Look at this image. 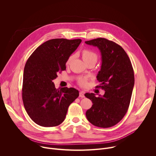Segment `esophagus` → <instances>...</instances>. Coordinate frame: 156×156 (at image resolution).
<instances>
[{
	"label": "esophagus",
	"mask_w": 156,
	"mask_h": 156,
	"mask_svg": "<svg viewBox=\"0 0 156 156\" xmlns=\"http://www.w3.org/2000/svg\"><path fill=\"white\" fill-rule=\"evenodd\" d=\"M79 96L80 97V98H84V93L83 92V91H81L80 93V94H79Z\"/></svg>",
	"instance_id": "obj_1"
}]
</instances>
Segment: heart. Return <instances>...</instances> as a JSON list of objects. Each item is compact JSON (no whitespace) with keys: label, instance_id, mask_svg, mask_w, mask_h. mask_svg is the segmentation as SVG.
Segmentation results:
<instances>
[{"label":"heart","instance_id":"heart-1","mask_svg":"<svg viewBox=\"0 0 156 156\" xmlns=\"http://www.w3.org/2000/svg\"><path fill=\"white\" fill-rule=\"evenodd\" d=\"M81 55H82L83 60L86 64L88 63H90V62L96 63V62L98 60V57L97 54L91 50L84 49L81 52ZM74 57H75L74 55H71L68 58L67 60H66V65H69L71 63V62L73 60ZM78 82L79 83V84L81 86H85L87 85V80L86 78H80L78 80Z\"/></svg>","mask_w":156,"mask_h":156}]
</instances>
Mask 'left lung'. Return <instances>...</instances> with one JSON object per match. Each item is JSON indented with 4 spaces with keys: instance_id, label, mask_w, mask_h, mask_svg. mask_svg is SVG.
<instances>
[{
    "instance_id": "obj_1",
    "label": "left lung",
    "mask_w": 156,
    "mask_h": 156,
    "mask_svg": "<svg viewBox=\"0 0 156 156\" xmlns=\"http://www.w3.org/2000/svg\"><path fill=\"white\" fill-rule=\"evenodd\" d=\"M97 47L101 54L102 64L97 80L105 91L103 96L94 93L84 96L93 102L86 112L87 120L94 126L108 128L118 123L126 114L135 84L134 71L124 49L115 42L105 38L86 41Z\"/></svg>"
}]
</instances>
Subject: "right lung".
I'll use <instances>...</instances> for the list:
<instances>
[{
  "label": "right lung",
  "instance_id": "right-lung-1",
  "mask_svg": "<svg viewBox=\"0 0 156 156\" xmlns=\"http://www.w3.org/2000/svg\"><path fill=\"white\" fill-rule=\"evenodd\" d=\"M81 39H53L42 44L30 55L23 72L22 99L31 120L45 127L55 126L65 119L69 105L79 96L73 87H55L54 79L66 69L68 58Z\"/></svg>",
  "mask_w": 156,
  "mask_h": 156
}]
</instances>
